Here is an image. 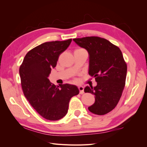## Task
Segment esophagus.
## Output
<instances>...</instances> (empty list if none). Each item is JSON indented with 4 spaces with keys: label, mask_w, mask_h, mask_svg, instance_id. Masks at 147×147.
<instances>
[{
    "label": "esophagus",
    "mask_w": 147,
    "mask_h": 147,
    "mask_svg": "<svg viewBox=\"0 0 147 147\" xmlns=\"http://www.w3.org/2000/svg\"><path fill=\"white\" fill-rule=\"evenodd\" d=\"M78 89L80 91V94H83L84 93V87L82 86H78Z\"/></svg>",
    "instance_id": "obj_1"
}]
</instances>
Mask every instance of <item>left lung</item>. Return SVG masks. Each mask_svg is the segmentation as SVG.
<instances>
[{
	"mask_svg": "<svg viewBox=\"0 0 147 147\" xmlns=\"http://www.w3.org/2000/svg\"><path fill=\"white\" fill-rule=\"evenodd\" d=\"M89 55L88 73L97 85L84 88L94 95L95 102L88 107L92 113L103 115L112 111L120 99L125 85L127 65L120 49L107 40L98 37L74 38Z\"/></svg>",
	"mask_w": 147,
	"mask_h": 147,
	"instance_id": "left-lung-1",
	"label": "left lung"
}]
</instances>
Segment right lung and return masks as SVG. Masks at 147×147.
Segmentation results:
<instances>
[{"label": "right lung", "instance_id": "obj_1", "mask_svg": "<svg viewBox=\"0 0 147 147\" xmlns=\"http://www.w3.org/2000/svg\"><path fill=\"white\" fill-rule=\"evenodd\" d=\"M72 39L43 43L29 51L20 67L21 86L31 106L42 117L51 121L63 118L68 112L70 99L79 94L77 86L52 84L48 77L59 56Z\"/></svg>", "mask_w": 147, "mask_h": 147}]
</instances>
